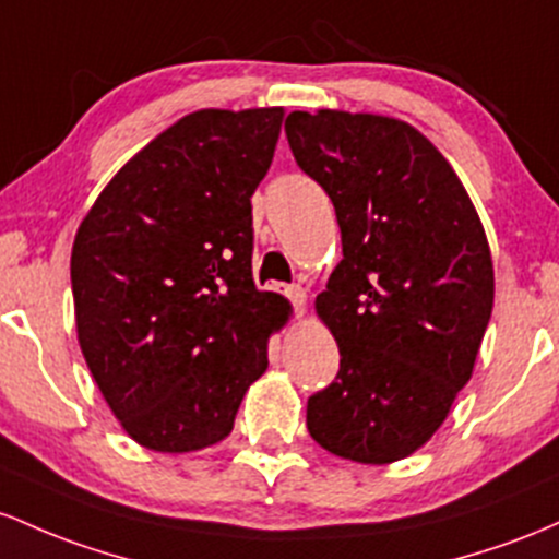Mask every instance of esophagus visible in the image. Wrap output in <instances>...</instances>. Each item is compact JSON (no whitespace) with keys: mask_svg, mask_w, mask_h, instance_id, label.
Returning a JSON list of instances; mask_svg holds the SVG:
<instances>
[{"mask_svg":"<svg viewBox=\"0 0 559 559\" xmlns=\"http://www.w3.org/2000/svg\"><path fill=\"white\" fill-rule=\"evenodd\" d=\"M285 296L290 298V304H293V306H296L298 317H304V313H306V290H304V287H300V285L287 287Z\"/></svg>","mask_w":559,"mask_h":559,"instance_id":"1","label":"esophagus"}]
</instances>
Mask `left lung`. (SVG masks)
I'll return each mask as SVG.
<instances>
[{"mask_svg": "<svg viewBox=\"0 0 559 559\" xmlns=\"http://www.w3.org/2000/svg\"><path fill=\"white\" fill-rule=\"evenodd\" d=\"M285 134L341 224L343 261L317 296L341 350L306 428L330 454L388 465L415 454L473 378L493 309V261L449 160L406 121L296 110Z\"/></svg>", "mask_w": 559, "mask_h": 559, "instance_id": "obj_1", "label": "left lung"}]
</instances>
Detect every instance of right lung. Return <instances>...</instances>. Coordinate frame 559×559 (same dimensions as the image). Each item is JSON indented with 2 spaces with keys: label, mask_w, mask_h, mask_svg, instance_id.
Wrapping results in <instances>:
<instances>
[{
  "label": "right lung",
  "mask_w": 559,
  "mask_h": 559,
  "mask_svg": "<svg viewBox=\"0 0 559 559\" xmlns=\"http://www.w3.org/2000/svg\"><path fill=\"white\" fill-rule=\"evenodd\" d=\"M282 108L195 110L144 144L73 240L79 346L121 428L185 454L224 441L269 337L290 319L255 290L253 198Z\"/></svg>",
  "instance_id": "1"
}]
</instances>
